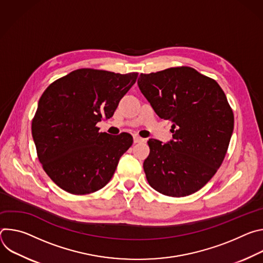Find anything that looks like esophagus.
<instances>
[{"instance_id": "esophagus-1", "label": "esophagus", "mask_w": 263, "mask_h": 263, "mask_svg": "<svg viewBox=\"0 0 263 263\" xmlns=\"http://www.w3.org/2000/svg\"><path fill=\"white\" fill-rule=\"evenodd\" d=\"M133 140H134V142H135V143H137V142H142V141H144V139H143L142 137L138 136V135H134V136H133Z\"/></svg>"}]
</instances>
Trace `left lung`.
Listing matches in <instances>:
<instances>
[{"label": "left lung", "mask_w": 263, "mask_h": 263, "mask_svg": "<svg viewBox=\"0 0 263 263\" xmlns=\"http://www.w3.org/2000/svg\"><path fill=\"white\" fill-rule=\"evenodd\" d=\"M138 87L173 140L148 139L143 171L151 187L168 197L195 194L214 176L226 156L234 116L217 82L190 66L140 73Z\"/></svg>", "instance_id": "left-lung-1"}]
</instances>
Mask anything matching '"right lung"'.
Returning a JSON list of instances; mask_svg holds the SVG:
<instances>
[{"mask_svg":"<svg viewBox=\"0 0 263 263\" xmlns=\"http://www.w3.org/2000/svg\"><path fill=\"white\" fill-rule=\"evenodd\" d=\"M137 76L79 68L44 91L32 120V136L43 168L61 190L88 195L114 176L133 137L99 132L97 124L114 116Z\"/></svg>","mask_w":263,"mask_h":263,"instance_id":"right-lung-1","label":"right lung"}]
</instances>
